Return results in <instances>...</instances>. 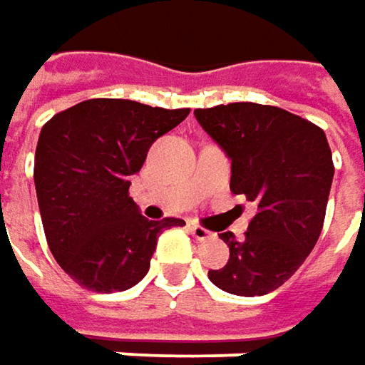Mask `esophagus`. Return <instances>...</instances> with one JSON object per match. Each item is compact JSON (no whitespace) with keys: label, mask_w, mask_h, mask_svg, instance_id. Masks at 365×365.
I'll return each mask as SVG.
<instances>
[{"label":"esophagus","mask_w":365,"mask_h":365,"mask_svg":"<svg viewBox=\"0 0 365 365\" xmlns=\"http://www.w3.org/2000/svg\"><path fill=\"white\" fill-rule=\"evenodd\" d=\"M189 230H191L192 238H197V240H207V238H211V232L210 230L203 228V226H197V224H192Z\"/></svg>","instance_id":"34e87169"}]
</instances>
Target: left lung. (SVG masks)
<instances>
[{
    "label": "left lung",
    "mask_w": 365,
    "mask_h": 365,
    "mask_svg": "<svg viewBox=\"0 0 365 365\" xmlns=\"http://www.w3.org/2000/svg\"><path fill=\"white\" fill-rule=\"evenodd\" d=\"M195 117L232 162V192L257 203L242 240L220 234L230 259L207 275L234 296H264L300 269L319 240L335 174L327 135L298 115L255 102L197 108Z\"/></svg>",
    "instance_id": "left-lung-1"
}]
</instances>
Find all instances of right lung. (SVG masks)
<instances>
[{"mask_svg": "<svg viewBox=\"0 0 365 365\" xmlns=\"http://www.w3.org/2000/svg\"><path fill=\"white\" fill-rule=\"evenodd\" d=\"M189 108L92 98L57 113L41 129L34 187L46 242L65 273L86 289L113 294L150 271L158 236L182 220L141 215L129 197L158 137L187 119Z\"/></svg>", "mask_w": 365, "mask_h": 365, "instance_id": "right-lung-1", "label": "right lung"}]
</instances>
